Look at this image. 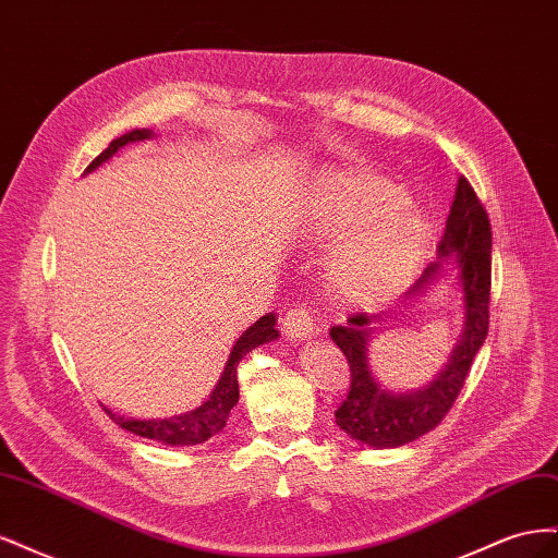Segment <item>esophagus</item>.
<instances>
[{
    "instance_id": "1",
    "label": "esophagus",
    "mask_w": 558,
    "mask_h": 558,
    "mask_svg": "<svg viewBox=\"0 0 558 558\" xmlns=\"http://www.w3.org/2000/svg\"><path fill=\"white\" fill-rule=\"evenodd\" d=\"M281 330L286 332L289 340H305L314 330V318L310 310L305 307H293L283 314L281 318Z\"/></svg>"
}]
</instances>
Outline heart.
Masks as SVG:
<instances>
[{"instance_id":"1","label":"heart","mask_w":558,"mask_h":558,"mask_svg":"<svg viewBox=\"0 0 558 558\" xmlns=\"http://www.w3.org/2000/svg\"><path fill=\"white\" fill-rule=\"evenodd\" d=\"M408 199L400 183L359 170L328 172L312 185L302 232L314 240L345 238L328 258V281L342 300L369 305L416 272L433 226Z\"/></svg>"}]
</instances>
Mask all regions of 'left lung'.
Instances as JSON below:
<instances>
[{
    "instance_id": "obj_1",
    "label": "left lung",
    "mask_w": 558,
    "mask_h": 558,
    "mask_svg": "<svg viewBox=\"0 0 558 558\" xmlns=\"http://www.w3.org/2000/svg\"><path fill=\"white\" fill-rule=\"evenodd\" d=\"M456 267V277L463 293V332L451 351L447 367L428 386L412 393H393L373 377L367 365V342L373 337V324L381 314H353L344 326H332V342L342 349L351 369L349 393L335 412V421L349 437L365 447L396 449L416 437L430 433L451 410L459 398L472 359L488 332V300H492V223L480 197L465 177L459 179L449 209L447 228L437 246V260L404 298L428 291V286L445 272L447 265Z\"/></svg>"
}]
</instances>
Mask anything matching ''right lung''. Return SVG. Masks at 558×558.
Masks as SVG:
<instances>
[{
  "mask_svg": "<svg viewBox=\"0 0 558 558\" xmlns=\"http://www.w3.org/2000/svg\"><path fill=\"white\" fill-rule=\"evenodd\" d=\"M154 137V132L142 128V130H132L125 132L123 137L113 140L102 154H99L90 165L86 172H93L95 167H99L102 162H107L118 148L130 144V142H142ZM277 326V316L269 312L265 316H260L256 324H253L248 330L242 332V337L238 342H234L232 351H230V359L223 367L221 379L214 386V391L209 396V400H205L199 404L197 410L193 412H185L181 416H170V418H125V416H118L111 410L105 408V412L116 421L118 426L134 433V435H142L148 437V440H156L162 445H170V447H189V445H202L207 442L211 435H216L218 430H223L226 421L230 416V410L238 404L240 400V384H238V365L240 361L246 356L251 349H256L258 344L265 342H272L279 337Z\"/></svg>",
  "mask_w": 558,
  "mask_h": 558,
  "instance_id": "right-lung-1",
  "label": "right lung"
}]
</instances>
